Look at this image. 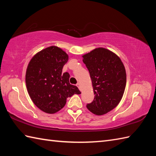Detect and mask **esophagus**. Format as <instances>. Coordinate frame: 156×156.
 Here are the masks:
<instances>
[{
  "instance_id": "obj_1",
  "label": "esophagus",
  "mask_w": 156,
  "mask_h": 156,
  "mask_svg": "<svg viewBox=\"0 0 156 156\" xmlns=\"http://www.w3.org/2000/svg\"><path fill=\"white\" fill-rule=\"evenodd\" d=\"M76 86H77V87H78V88H79V89L80 88V83H78L77 84H76Z\"/></svg>"
}]
</instances>
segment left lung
Returning <instances> with one entry per match:
<instances>
[{"label": "left lung", "mask_w": 156, "mask_h": 156, "mask_svg": "<svg viewBox=\"0 0 156 156\" xmlns=\"http://www.w3.org/2000/svg\"><path fill=\"white\" fill-rule=\"evenodd\" d=\"M82 58L95 94L87 107L94 115L107 113L117 107L123 96L127 82L125 66L117 55L103 48H96Z\"/></svg>", "instance_id": "obj_1"}]
</instances>
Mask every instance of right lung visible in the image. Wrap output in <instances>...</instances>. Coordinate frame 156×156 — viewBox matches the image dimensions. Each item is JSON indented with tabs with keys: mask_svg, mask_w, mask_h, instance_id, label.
Instances as JSON below:
<instances>
[{
	"mask_svg": "<svg viewBox=\"0 0 156 156\" xmlns=\"http://www.w3.org/2000/svg\"><path fill=\"white\" fill-rule=\"evenodd\" d=\"M68 55L57 46L37 53L29 62L25 82L29 97L40 110L54 114L64 107L66 99L81 92L69 84V74L62 73Z\"/></svg>",
	"mask_w": 156,
	"mask_h": 156,
	"instance_id": "1",
	"label": "right lung"
}]
</instances>
